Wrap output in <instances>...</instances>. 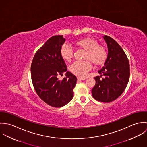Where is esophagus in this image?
<instances>
[{
  "label": "esophagus",
  "instance_id": "obj_1",
  "mask_svg": "<svg viewBox=\"0 0 147 147\" xmlns=\"http://www.w3.org/2000/svg\"><path fill=\"white\" fill-rule=\"evenodd\" d=\"M86 79V78H78V80H85Z\"/></svg>",
  "mask_w": 147,
  "mask_h": 147
}]
</instances>
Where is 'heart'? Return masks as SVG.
Returning <instances> with one entry per match:
<instances>
[{"mask_svg":"<svg viewBox=\"0 0 147 147\" xmlns=\"http://www.w3.org/2000/svg\"><path fill=\"white\" fill-rule=\"evenodd\" d=\"M75 45L86 51L84 59L88 61H76L72 63L69 66V71L73 74L82 78L86 77L92 68L88 60L96 65L105 63L107 56V51L104 46L99 45L94 39L85 38L76 41ZM60 53L64 61L69 62L73 57L74 51L69 45L65 43L62 46Z\"/></svg>","mask_w":147,"mask_h":147,"instance_id":"heart-1","label":"heart"}]
</instances>
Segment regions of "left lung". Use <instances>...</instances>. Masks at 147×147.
<instances>
[{"instance_id":"left-lung-1","label":"left lung","mask_w":147,"mask_h":147,"mask_svg":"<svg viewBox=\"0 0 147 147\" xmlns=\"http://www.w3.org/2000/svg\"><path fill=\"white\" fill-rule=\"evenodd\" d=\"M108 54L104 67L94 78L96 84L92 90L93 97L100 102H110L124 92L129 78V64L121 46L111 37L104 35ZM104 76L102 80L100 78Z\"/></svg>"}]
</instances>
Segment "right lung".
<instances>
[{
  "label": "right lung",
  "instance_id": "1",
  "mask_svg": "<svg viewBox=\"0 0 147 147\" xmlns=\"http://www.w3.org/2000/svg\"><path fill=\"white\" fill-rule=\"evenodd\" d=\"M65 39L63 36L50 38L36 53L31 65V77L35 90L47 105L60 107L69 102L74 97L76 77L67 71L60 51ZM66 72L59 81L58 74Z\"/></svg>",
  "mask_w": 147,
  "mask_h": 147
}]
</instances>
